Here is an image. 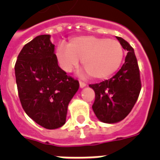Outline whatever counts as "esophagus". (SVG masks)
I'll return each mask as SVG.
<instances>
[{"instance_id":"esophagus-1","label":"esophagus","mask_w":160,"mask_h":160,"mask_svg":"<svg viewBox=\"0 0 160 160\" xmlns=\"http://www.w3.org/2000/svg\"><path fill=\"white\" fill-rule=\"evenodd\" d=\"M85 86H86V84L85 82H82V81H80V87L84 88Z\"/></svg>"}]
</instances>
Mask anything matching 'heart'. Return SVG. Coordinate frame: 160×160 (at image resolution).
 Returning <instances> with one entry per match:
<instances>
[{
    "instance_id": "heart-1",
    "label": "heart",
    "mask_w": 160,
    "mask_h": 160,
    "mask_svg": "<svg viewBox=\"0 0 160 160\" xmlns=\"http://www.w3.org/2000/svg\"><path fill=\"white\" fill-rule=\"evenodd\" d=\"M56 57L65 72L78 67L80 60L90 77L102 80L113 75L124 58V49L118 41L93 36H79L68 45L60 44Z\"/></svg>"
}]
</instances>
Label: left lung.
I'll list each match as a JSON object with an SVG mask.
<instances>
[{"label":"left lung","instance_id":"obj_1","mask_svg":"<svg viewBox=\"0 0 160 160\" xmlns=\"http://www.w3.org/2000/svg\"><path fill=\"white\" fill-rule=\"evenodd\" d=\"M128 51L121 69L109 80L90 85L95 93L92 109L101 122L121 121L131 111L141 90L139 65L134 49L121 37H116Z\"/></svg>","mask_w":160,"mask_h":160}]
</instances>
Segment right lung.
Returning <instances> with one entry per match:
<instances>
[{
  "instance_id": "right-lung-1",
  "label": "right lung",
  "mask_w": 160,
  "mask_h": 160,
  "mask_svg": "<svg viewBox=\"0 0 160 160\" xmlns=\"http://www.w3.org/2000/svg\"><path fill=\"white\" fill-rule=\"evenodd\" d=\"M50 39V35H41L25 45L16 60L15 74L26 114L41 126L54 129L65 124L68 105L80 84L58 65Z\"/></svg>"
}]
</instances>
